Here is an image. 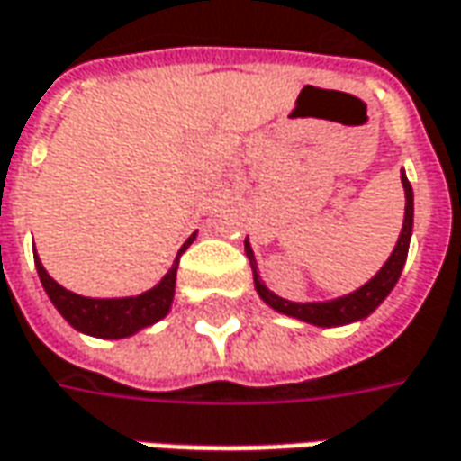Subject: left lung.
<instances>
[{
    "instance_id": "8db88e82",
    "label": "left lung",
    "mask_w": 461,
    "mask_h": 461,
    "mask_svg": "<svg viewBox=\"0 0 461 461\" xmlns=\"http://www.w3.org/2000/svg\"><path fill=\"white\" fill-rule=\"evenodd\" d=\"M401 185H403V193H406V212H403L401 236H398L396 249L388 256V261L383 264L381 271L367 284L355 289L353 294L327 299V302H289V299H281L261 281L251 243L246 240V256L251 261L253 284H256L258 296L267 302L271 310L281 312L286 317H294V320H302V322L314 324V327H342V324L360 322V320H366L367 314H373L381 307L383 299L391 294V289L396 286L398 276L403 271V264H406V256H409L411 233H413V190H411V182L403 169H401Z\"/></svg>"
}]
</instances>
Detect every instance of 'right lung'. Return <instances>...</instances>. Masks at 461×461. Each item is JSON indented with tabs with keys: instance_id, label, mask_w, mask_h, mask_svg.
Here are the masks:
<instances>
[{
	"instance_id": "1",
	"label": "right lung",
	"mask_w": 461,
	"mask_h": 461,
	"mask_svg": "<svg viewBox=\"0 0 461 461\" xmlns=\"http://www.w3.org/2000/svg\"><path fill=\"white\" fill-rule=\"evenodd\" d=\"M194 240V233L182 243L180 253L175 258V264L169 267L162 281L157 286H151L149 292L139 296H116V299H94V296H80L76 292H68L58 281L52 279L40 264L35 253L37 276L42 281L45 292L55 304V310L65 317V322L76 327L83 335L104 339H122L137 335L139 330L149 327L167 317V312L172 310V299H175V281H177V267H180V256L187 251V246Z\"/></svg>"
}]
</instances>
